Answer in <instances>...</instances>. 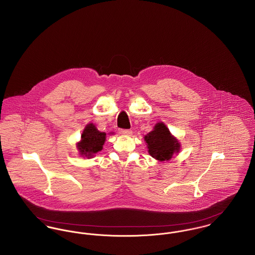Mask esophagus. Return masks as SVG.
Masks as SVG:
<instances>
[{
  "label": "esophagus",
  "instance_id": "esophagus-1",
  "mask_svg": "<svg viewBox=\"0 0 255 255\" xmlns=\"http://www.w3.org/2000/svg\"><path fill=\"white\" fill-rule=\"evenodd\" d=\"M119 132H120V134L126 135V136H131L133 133L132 130H129V129H121Z\"/></svg>",
  "mask_w": 255,
  "mask_h": 255
}]
</instances>
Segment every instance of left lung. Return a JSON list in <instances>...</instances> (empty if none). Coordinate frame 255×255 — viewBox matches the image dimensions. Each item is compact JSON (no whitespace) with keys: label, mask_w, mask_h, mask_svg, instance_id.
Returning a JSON list of instances; mask_svg holds the SVG:
<instances>
[{"label":"left lung","mask_w":255,"mask_h":255,"mask_svg":"<svg viewBox=\"0 0 255 255\" xmlns=\"http://www.w3.org/2000/svg\"><path fill=\"white\" fill-rule=\"evenodd\" d=\"M144 140L147 143L148 153L159 161L170 160L174 153L179 151L178 140L172 136L163 122H158L153 131L144 136Z\"/></svg>","instance_id":"8db88e82"}]
</instances>
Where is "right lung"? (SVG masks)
Listing matches in <instances>:
<instances>
[{"label": "right lung", "mask_w": 255, "mask_h": 255, "mask_svg": "<svg viewBox=\"0 0 255 255\" xmlns=\"http://www.w3.org/2000/svg\"><path fill=\"white\" fill-rule=\"evenodd\" d=\"M106 140V133L100 132L92 123L86 125L81 134V140L78 143L80 155L91 158L103 149Z\"/></svg>", "instance_id": "right-lung-1"}]
</instances>
